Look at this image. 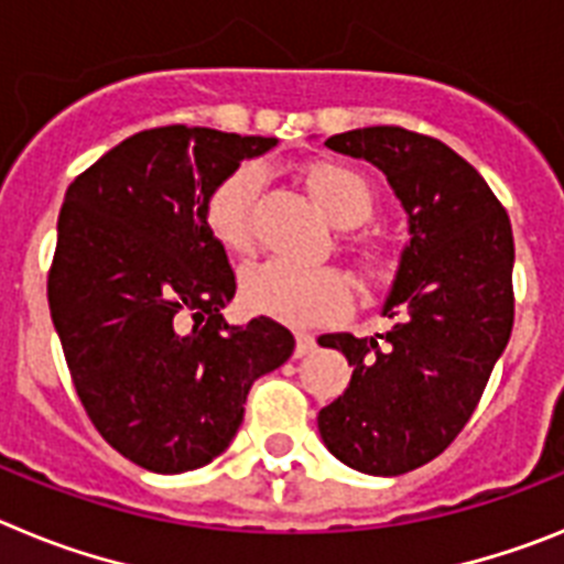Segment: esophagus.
<instances>
[{
    "instance_id": "obj_1",
    "label": "esophagus",
    "mask_w": 564,
    "mask_h": 564,
    "mask_svg": "<svg viewBox=\"0 0 564 564\" xmlns=\"http://www.w3.org/2000/svg\"><path fill=\"white\" fill-rule=\"evenodd\" d=\"M313 347H316V338H313L311 333H296V350H293V352H296V358L307 356Z\"/></svg>"
}]
</instances>
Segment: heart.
<instances>
[{
	"mask_svg": "<svg viewBox=\"0 0 564 564\" xmlns=\"http://www.w3.org/2000/svg\"><path fill=\"white\" fill-rule=\"evenodd\" d=\"M305 186L338 226L367 220L376 192L358 169L336 161H318L302 172ZM262 188V169L239 163L206 197V226L226 251L248 253L253 246V203ZM356 259L367 273H383L392 265L390 242L376 231L350 237ZM242 296L248 305L291 325H318L350 305L347 279L327 265H299L291 259H265L242 273Z\"/></svg>",
	"mask_w": 564,
	"mask_h": 564,
	"instance_id": "obj_1",
	"label": "heart"
}]
</instances>
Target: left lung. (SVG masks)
I'll list each match as a JSON object with an SVG mask.
<instances>
[{
  "instance_id": "1",
  "label": "left lung",
  "mask_w": 564,
  "mask_h": 564,
  "mask_svg": "<svg viewBox=\"0 0 564 564\" xmlns=\"http://www.w3.org/2000/svg\"><path fill=\"white\" fill-rule=\"evenodd\" d=\"M333 152L381 169L410 217L372 338L322 336L352 364L350 387L318 412L327 449L367 475L435 460L468 423L514 325L511 223L471 163L430 134L364 127L327 138Z\"/></svg>"
}]
</instances>
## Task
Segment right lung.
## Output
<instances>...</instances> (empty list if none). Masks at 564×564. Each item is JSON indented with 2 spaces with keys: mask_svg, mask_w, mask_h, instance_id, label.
I'll use <instances>...</instances> for the list:
<instances>
[{
  "mask_svg": "<svg viewBox=\"0 0 564 564\" xmlns=\"http://www.w3.org/2000/svg\"><path fill=\"white\" fill-rule=\"evenodd\" d=\"M276 138L143 129L69 183L47 273L69 378L104 441L158 475L226 452L259 376L293 352L268 316L231 327L237 293L206 197Z\"/></svg>",
  "mask_w": 564,
  "mask_h": 564,
  "instance_id": "right-lung-1",
  "label": "right lung"
}]
</instances>
